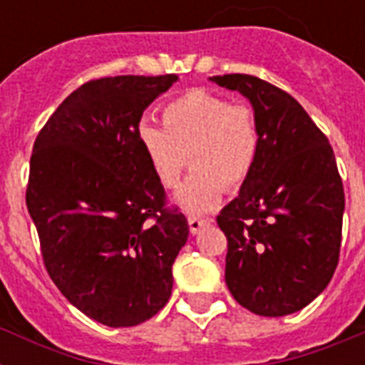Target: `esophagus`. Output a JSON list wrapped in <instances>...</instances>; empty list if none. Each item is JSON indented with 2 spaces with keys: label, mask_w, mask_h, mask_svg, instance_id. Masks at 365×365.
<instances>
[{
  "label": "esophagus",
  "mask_w": 365,
  "mask_h": 365,
  "mask_svg": "<svg viewBox=\"0 0 365 365\" xmlns=\"http://www.w3.org/2000/svg\"><path fill=\"white\" fill-rule=\"evenodd\" d=\"M212 220H205V217H197V216H191L189 217V231L193 235L200 233V229L206 227V225H210Z\"/></svg>",
  "instance_id": "34e87169"
}]
</instances>
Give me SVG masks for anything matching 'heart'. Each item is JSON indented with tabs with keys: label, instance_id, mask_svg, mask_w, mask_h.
I'll return each instance as SVG.
<instances>
[{
	"label": "heart",
	"instance_id": "obj_1",
	"mask_svg": "<svg viewBox=\"0 0 365 365\" xmlns=\"http://www.w3.org/2000/svg\"><path fill=\"white\" fill-rule=\"evenodd\" d=\"M163 123L140 121L136 140L155 180L166 189L180 185L189 157L195 170L176 200L191 214L214 208L223 189L240 187L254 170L261 130L248 106L231 104L206 91H189L163 108Z\"/></svg>",
	"mask_w": 365,
	"mask_h": 365
}]
</instances>
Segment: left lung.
Returning <instances> with one entry per match:
<instances>
[{
	"label": "left lung",
	"mask_w": 365,
	"mask_h": 365,
	"mask_svg": "<svg viewBox=\"0 0 365 365\" xmlns=\"http://www.w3.org/2000/svg\"><path fill=\"white\" fill-rule=\"evenodd\" d=\"M250 100L261 149L239 197L217 216L225 282L259 317H286L322 294L339 261L345 191L334 149L294 96L259 77H210Z\"/></svg>",
	"instance_id": "obj_1"
}]
</instances>
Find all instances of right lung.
Instances as JSON below:
<instances>
[{"mask_svg": "<svg viewBox=\"0 0 365 365\" xmlns=\"http://www.w3.org/2000/svg\"><path fill=\"white\" fill-rule=\"evenodd\" d=\"M178 76H117L73 91L37 134L26 206L48 277L110 328L155 317L172 294L187 220L166 208L136 140L143 110Z\"/></svg>", "mask_w": 365, "mask_h": 365, "instance_id": "right-lung-1", "label": "right lung"}]
</instances>
